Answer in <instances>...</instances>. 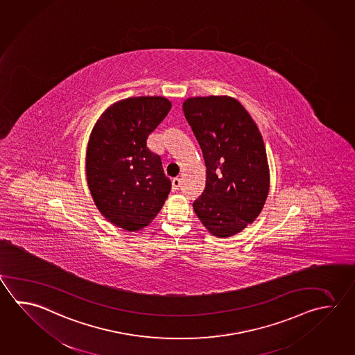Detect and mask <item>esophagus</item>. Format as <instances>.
I'll use <instances>...</instances> for the list:
<instances>
[{"instance_id": "esophagus-1", "label": "esophagus", "mask_w": 355, "mask_h": 355, "mask_svg": "<svg viewBox=\"0 0 355 355\" xmlns=\"http://www.w3.org/2000/svg\"><path fill=\"white\" fill-rule=\"evenodd\" d=\"M181 187V180L180 178H174L173 181H172V188H173L174 191H177V189H180Z\"/></svg>"}]
</instances>
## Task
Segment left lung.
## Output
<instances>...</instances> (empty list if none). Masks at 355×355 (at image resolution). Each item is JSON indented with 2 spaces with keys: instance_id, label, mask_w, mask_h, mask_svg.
<instances>
[{
  "instance_id": "obj_1",
  "label": "left lung",
  "mask_w": 355,
  "mask_h": 355,
  "mask_svg": "<svg viewBox=\"0 0 355 355\" xmlns=\"http://www.w3.org/2000/svg\"><path fill=\"white\" fill-rule=\"evenodd\" d=\"M183 113L207 168L194 212L216 237L240 234L261 214L270 189L261 133L241 103L227 95L188 98Z\"/></svg>"
}]
</instances>
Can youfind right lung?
Instances as JSON below:
<instances>
[{
  "instance_id": "right-lung-1",
  "label": "right lung",
  "mask_w": 355,
  "mask_h": 355,
  "mask_svg": "<svg viewBox=\"0 0 355 355\" xmlns=\"http://www.w3.org/2000/svg\"><path fill=\"white\" fill-rule=\"evenodd\" d=\"M172 107L164 96L116 101L95 123L87 149V187L107 221L139 231L153 221L171 192L161 157L149 150V134Z\"/></svg>"
}]
</instances>
